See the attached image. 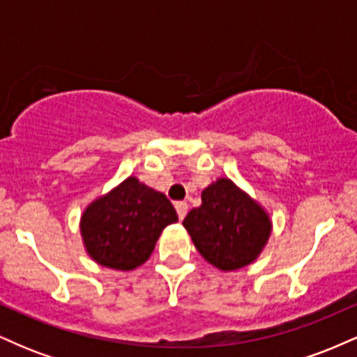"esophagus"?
Listing matches in <instances>:
<instances>
[{"mask_svg": "<svg viewBox=\"0 0 357 357\" xmlns=\"http://www.w3.org/2000/svg\"><path fill=\"white\" fill-rule=\"evenodd\" d=\"M174 208H176V211H178L179 220H183L184 216H186V213H188V203L186 202H178L174 204Z\"/></svg>", "mask_w": 357, "mask_h": 357, "instance_id": "obj_1", "label": "esophagus"}]
</instances>
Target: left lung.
Masks as SVG:
<instances>
[{
	"label": "left lung",
	"instance_id": "obj_1",
	"mask_svg": "<svg viewBox=\"0 0 357 357\" xmlns=\"http://www.w3.org/2000/svg\"><path fill=\"white\" fill-rule=\"evenodd\" d=\"M183 227L208 264L235 272L260 257L273 225L255 198L230 178H218L202 191V206L188 213Z\"/></svg>",
	"mask_w": 357,
	"mask_h": 357
}]
</instances>
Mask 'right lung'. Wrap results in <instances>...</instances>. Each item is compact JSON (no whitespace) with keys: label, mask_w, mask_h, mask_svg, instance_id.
Instances as JSON below:
<instances>
[{"label":"right lung","mask_w":357,"mask_h":357,"mask_svg":"<svg viewBox=\"0 0 357 357\" xmlns=\"http://www.w3.org/2000/svg\"><path fill=\"white\" fill-rule=\"evenodd\" d=\"M176 221L174 206L162 192L129 176L85 206L80 235L96 264L130 272L149 260L162 230Z\"/></svg>","instance_id":"add662e5"}]
</instances>
